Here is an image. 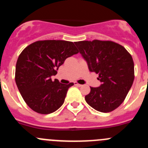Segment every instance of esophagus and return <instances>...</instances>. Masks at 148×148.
I'll return each instance as SVG.
<instances>
[{
	"label": "esophagus",
	"mask_w": 148,
	"mask_h": 148,
	"mask_svg": "<svg viewBox=\"0 0 148 148\" xmlns=\"http://www.w3.org/2000/svg\"><path fill=\"white\" fill-rule=\"evenodd\" d=\"M75 86H78V87H82V84H78L77 82H75Z\"/></svg>",
	"instance_id": "34e87169"
}]
</instances>
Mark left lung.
I'll return each mask as SVG.
<instances>
[{"label": "left lung", "instance_id": "8db88e82", "mask_svg": "<svg viewBox=\"0 0 148 148\" xmlns=\"http://www.w3.org/2000/svg\"><path fill=\"white\" fill-rule=\"evenodd\" d=\"M90 72L99 74L101 85L90 87L85 96L87 104L101 113L119 107L134 80V63L124 47L110 40L75 42Z\"/></svg>", "mask_w": 148, "mask_h": 148}]
</instances>
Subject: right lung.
Masks as SVG:
<instances>
[{"label": "right lung", "mask_w": 148, "mask_h": 148, "mask_svg": "<svg viewBox=\"0 0 148 148\" xmlns=\"http://www.w3.org/2000/svg\"><path fill=\"white\" fill-rule=\"evenodd\" d=\"M78 53L74 43L61 40H38L22 51L15 67V82L23 100L40 114L55 112L64 104L74 84L52 81L65 60Z\"/></svg>", "instance_id": "right-lung-1"}]
</instances>
